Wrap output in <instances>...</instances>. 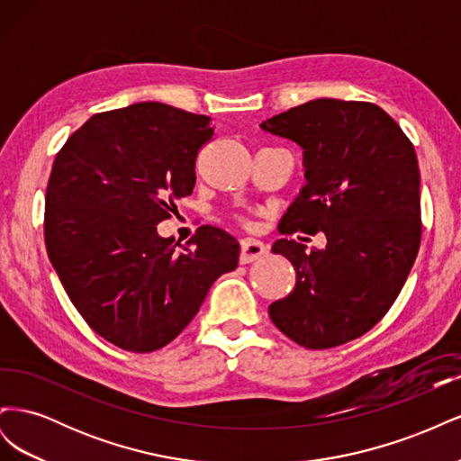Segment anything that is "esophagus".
I'll return each instance as SVG.
<instances>
[{"mask_svg": "<svg viewBox=\"0 0 461 461\" xmlns=\"http://www.w3.org/2000/svg\"><path fill=\"white\" fill-rule=\"evenodd\" d=\"M267 246L258 239H244L240 242V263H252L263 256H267Z\"/></svg>", "mask_w": 461, "mask_h": 461, "instance_id": "obj_1", "label": "esophagus"}]
</instances>
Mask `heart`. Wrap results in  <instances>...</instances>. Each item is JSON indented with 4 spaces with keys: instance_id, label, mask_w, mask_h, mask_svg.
Returning <instances> with one entry per match:
<instances>
[{
    "instance_id": "obj_1",
    "label": "heart",
    "mask_w": 461,
    "mask_h": 461,
    "mask_svg": "<svg viewBox=\"0 0 461 461\" xmlns=\"http://www.w3.org/2000/svg\"><path fill=\"white\" fill-rule=\"evenodd\" d=\"M239 219H240V221H244V217H239Z\"/></svg>"
}]
</instances>
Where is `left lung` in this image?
<instances>
[{
	"label": "left lung",
	"mask_w": 461,
	"mask_h": 461,
	"mask_svg": "<svg viewBox=\"0 0 461 461\" xmlns=\"http://www.w3.org/2000/svg\"><path fill=\"white\" fill-rule=\"evenodd\" d=\"M261 129L303 148L308 185L278 230L327 236V248L312 252L288 239L273 244L294 265L296 285L269 305V317L310 350L350 342L393 308L420 252L413 144L379 105L329 97L292 107Z\"/></svg>",
	"instance_id": "obj_1"
}]
</instances>
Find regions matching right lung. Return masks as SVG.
I'll list each match as a JSON object with an SVG mask.
<instances>
[{
	"label": "right lung",
	"mask_w": 461,
	"mask_h": 461,
	"mask_svg": "<svg viewBox=\"0 0 461 461\" xmlns=\"http://www.w3.org/2000/svg\"><path fill=\"white\" fill-rule=\"evenodd\" d=\"M212 119L159 102L104 111L75 131L46 190L48 256L88 327L127 352L175 340L207 290L236 269L240 246L202 225L185 248L158 222L196 185Z\"/></svg>",
	"instance_id": "1"
}]
</instances>
